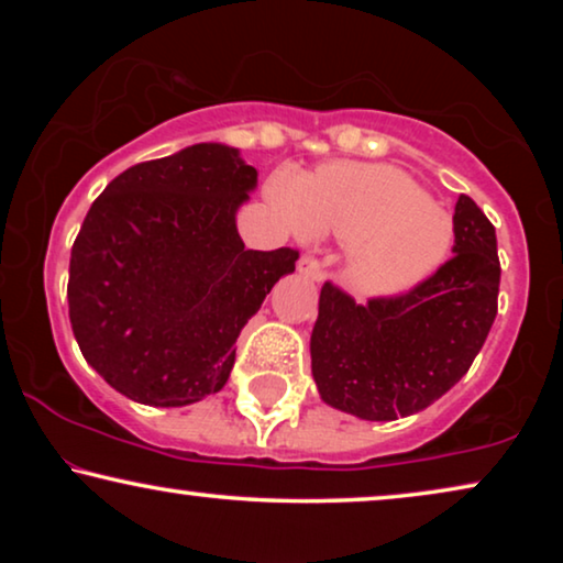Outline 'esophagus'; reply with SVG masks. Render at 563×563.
<instances>
[{
    "label": "esophagus",
    "instance_id": "1",
    "mask_svg": "<svg viewBox=\"0 0 563 563\" xmlns=\"http://www.w3.org/2000/svg\"><path fill=\"white\" fill-rule=\"evenodd\" d=\"M299 274L312 282H322V276H325V272H322V261L307 253V256L299 258Z\"/></svg>",
    "mask_w": 563,
    "mask_h": 563
}]
</instances>
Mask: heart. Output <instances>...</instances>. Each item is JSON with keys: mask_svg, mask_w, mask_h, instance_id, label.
<instances>
[{"mask_svg": "<svg viewBox=\"0 0 563 563\" xmlns=\"http://www.w3.org/2000/svg\"><path fill=\"white\" fill-rule=\"evenodd\" d=\"M272 202L299 238L351 245L349 276L368 295H405L449 258L451 214L410 176L379 164H325L272 181Z\"/></svg>", "mask_w": 563, "mask_h": 563, "instance_id": "obj_1", "label": "heart"}]
</instances>
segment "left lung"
<instances>
[{"label":"left lung","instance_id":"8db88e82","mask_svg":"<svg viewBox=\"0 0 563 563\" xmlns=\"http://www.w3.org/2000/svg\"><path fill=\"white\" fill-rule=\"evenodd\" d=\"M453 235L456 256L399 297L356 305L322 284L310 338L322 402L361 420H397L426 410L468 372L497 318V235L466 195Z\"/></svg>","mask_w":563,"mask_h":563}]
</instances>
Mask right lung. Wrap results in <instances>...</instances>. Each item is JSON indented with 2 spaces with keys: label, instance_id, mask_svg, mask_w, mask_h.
Instances as JSON below:
<instances>
[{
  "label": "right lung",
  "instance_id": "1",
  "mask_svg": "<svg viewBox=\"0 0 563 563\" xmlns=\"http://www.w3.org/2000/svg\"><path fill=\"white\" fill-rule=\"evenodd\" d=\"M258 172L225 143L130 166L89 207L71 249L68 318L87 364L141 405L225 387L235 341L297 251H249L235 214Z\"/></svg>",
  "mask_w": 563,
  "mask_h": 563
}]
</instances>
